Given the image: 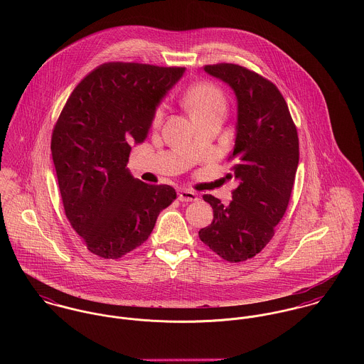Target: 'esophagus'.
Instances as JSON below:
<instances>
[{
  "instance_id": "1",
  "label": "esophagus",
  "mask_w": 364,
  "mask_h": 364,
  "mask_svg": "<svg viewBox=\"0 0 364 364\" xmlns=\"http://www.w3.org/2000/svg\"><path fill=\"white\" fill-rule=\"evenodd\" d=\"M178 199L181 202H196V200H199L198 195L195 192H191V191H179L178 192Z\"/></svg>"
}]
</instances>
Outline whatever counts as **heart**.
Listing matches in <instances>:
<instances>
[{"label": "heart", "mask_w": 364, "mask_h": 364, "mask_svg": "<svg viewBox=\"0 0 364 364\" xmlns=\"http://www.w3.org/2000/svg\"><path fill=\"white\" fill-rule=\"evenodd\" d=\"M185 106L193 120L205 117L214 112L225 110V100L220 88L210 82H200L192 87L185 95ZM162 110H156V120L161 119Z\"/></svg>", "instance_id": "b5f03b06"}]
</instances>
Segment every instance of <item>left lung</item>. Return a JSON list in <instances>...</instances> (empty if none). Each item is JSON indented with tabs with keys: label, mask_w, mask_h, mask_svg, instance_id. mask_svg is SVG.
<instances>
[{
	"label": "left lung",
	"mask_w": 364,
	"mask_h": 364,
	"mask_svg": "<svg viewBox=\"0 0 364 364\" xmlns=\"http://www.w3.org/2000/svg\"><path fill=\"white\" fill-rule=\"evenodd\" d=\"M203 70L225 82L237 98L230 178L238 186L227 206L211 195L203 196L213 208V221L199 237L223 259L242 262L266 247L286 213L299 166V136L274 84L237 64Z\"/></svg>",
	"instance_id": "obj_1"
}]
</instances>
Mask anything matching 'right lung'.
I'll return each instance as SVG.
<instances>
[{"mask_svg": "<svg viewBox=\"0 0 364 364\" xmlns=\"http://www.w3.org/2000/svg\"><path fill=\"white\" fill-rule=\"evenodd\" d=\"M183 67L106 63L71 92L54 126L52 156L65 215L88 250L117 259L149 240L176 192L149 185L126 168L156 107Z\"/></svg>", "mask_w": 364, "mask_h": 364, "instance_id": "1", "label": "right lung"}]
</instances>
